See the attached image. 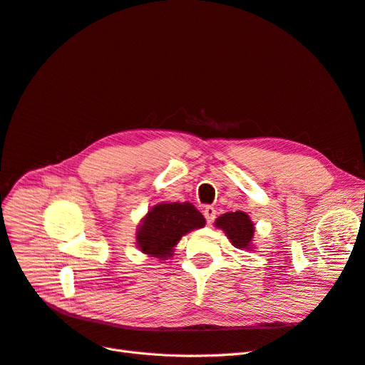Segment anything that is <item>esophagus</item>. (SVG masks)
<instances>
[{"label":"esophagus","mask_w":365,"mask_h":365,"mask_svg":"<svg viewBox=\"0 0 365 365\" xmlns=\"http://www.w3.org/2000/svg\"><path fill=\"white\" fill-rule=\"evenodd\" d=\"M204 217L207 220V224H212L216 217V208L212 205H205L204 207Z\"/></svg>","instance_id":"obj_1"}]
</instances>
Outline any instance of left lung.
Wrapping results in <instances>:
<instances>
[{"instance_id":"1","label":"left lung","mask_w":365,"mask_h":365,"mask_svg":"<svg viewBox=\"0 0 365 365\" xmlns=\"http://www.w3.org/2000/svg\"><path fill=\"white\" fill-rule=\"evenodd\" d=\"M216 225L225 231L230 242L236 248H250L254 235V224L244 212H231L219 216Z\"/></svg>"}]
</instances>
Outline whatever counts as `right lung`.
Listing matches in <instances>:
<instances>
[{
    "instance_id": "obj_1",
    "label": "right lung",
    "mask_w": 365,
    "mask_h": 365,
    "mask_svg": "<svg viewBox=\"0 0 365 365\" xmlns=\"http://www.w3.org/2000/svg\"><path fill=\"white\" fill-rule=\"evenodd\" d=\"M204 224L202 213L190 202L158 204L141 222L137 244L143 252L164 260L172 256V248L185 233Z\"/></svg>"
}]
</instances>
